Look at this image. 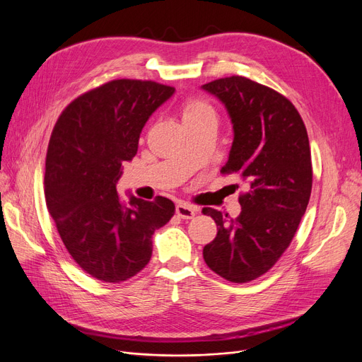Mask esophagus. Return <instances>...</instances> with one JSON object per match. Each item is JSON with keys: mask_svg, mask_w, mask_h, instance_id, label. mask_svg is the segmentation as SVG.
<instances>
[{"mask_svg": "<svg viewBox=\"0 0 362 362\" xmlns=\"http://www.w3.org/2000/svg\"><path fill=\"white\" fill-rule=\"evenodd\" d=\"M176 214L180 217V218H194L195 214H197V208H194L192 205H189L186 202H179L176 205Z\"/></svg>", "mask_w": 362, "mask_h": 362, "instance_id": "obj_1", "label": "esophagus"}]
</instances>
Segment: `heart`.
Here are the masks:
<instances>
[{
	"mask_svg": "<svg viewBox=\"0 0 362 362\" xmlns=\"http://www.w3.org/2000/svg\"><path fill=\"white\" fill-rule=\"evenodd\" d=\"M213 107L204 101L202 98H195L191 97L187 98L183 105H182V114H183V120H192L205 116V114H211Z\"/></svg>",
	"mask_w": 362,
	"mask_h": 362,
	"instance_id": "heart-1",
	"label": "heart"
}]
</instances>
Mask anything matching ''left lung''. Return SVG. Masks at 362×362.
Returning <instances> with one entry per match:
<instances>
[{"mask_svg":"<svg viewBox=\"0 0 362 362\" xmlns=\"http://www.w3.org/2000/svg\"><path fill=\"white\" fill-rule=\"evenodd\" d=\"M202 88L226 105L233 123L235 139L221 173L246 185L236 218L202 210L218 230L202 254L216 274L248 283L279 261L305 214L313 189L308 133L295 105L269 86L230 76Z\"/></svg>","mask_w":362,"mask_h":362,"instance_id":"8db88e82","label":"left lung"}]
</instances>
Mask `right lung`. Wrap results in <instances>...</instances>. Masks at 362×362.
<instances>
[{"mask_svg":"<svg viewBox=\"0 0 362 362\" xmlns=\"http://www.w3.org/2000/svg\"><path fill=\"white\" fill-rule=\"evenodd\" d=\"M175 88L116 79L73 100L57 120L45 160V201L74 262L90 277L122 283L152 255V235L175 216L164 197L126 202L116 183L138 152L149 116Z\"/></svg>","mask_w":362,"mask_h":362,"instance_id":"obj_1","label":"right lung"}]
</instances>
